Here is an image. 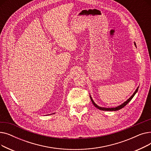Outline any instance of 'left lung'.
Masks as SVG:
<instances>
[{"mask_svg":"<svg viewBox=\"0 0 151 151\" xmlns=\"http://www.w3.org/2000/svg\"><path fill=\"white\" fill-rule=\"evenodd\" d=\"M134 43V45H135V46H136V43ZM138 88H138L136 89V91H134V92L133 93L132 96L127 100L125 101L124 103H123V104H122V105H119V106H117V107H115V108H102V107H100V106H98L96 104H95V102H94L93 100H92V97H91V96H90V98H91V101H92V102L93 105L95 106H96L97 108H98V109H100V110H103V111H117V110L122 109V108H124L125 105H127L128 103L130 102V101L133 99V97L134 96V95H135L136 93L137 92V91H138Z\"/></svg>","mask_w":151,"mask_h":151,"instance_id":"left-lung-1","label":"left lung"}]
</instances>
